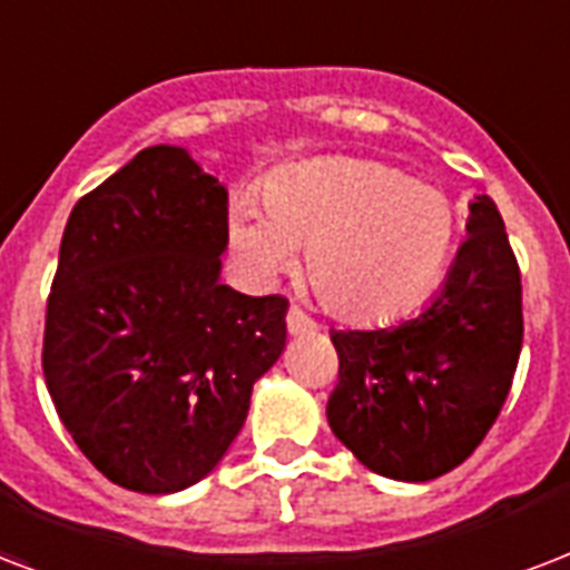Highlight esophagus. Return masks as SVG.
<instances>
[{"instance_id": "esophagus-1", "label": "esophagus", "mask_w": 570, "mask_h": 570, "mask_svg": "<svg viewBox=\"0 0 570 570\" xmlns=\"http://www.w3.org/2000/svg\"><path fill=\"white\" fill-rule=\"evenodd\" d=\"M286 332L289 334L316 332V323L307 314H302L298 307H289V311H286Z\"/></svg>"}]
</instances>
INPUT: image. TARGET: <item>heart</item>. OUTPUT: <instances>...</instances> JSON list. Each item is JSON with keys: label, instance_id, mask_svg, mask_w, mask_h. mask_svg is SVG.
<instances>
[{"label": "heart", "instance_id": "1", "mask_svg": "<svg viewBox=\"0 0 570 570\" xmlns=\"http://www.w3.org/2000/svg\"><path fill=\"white\" fill-rule=\"evenodd\" d=\"M454 233L440 188L362 158L284 167L263 197L242 194L229 208V245L250 284H272L307 250V284L343 320H391L419 304L445 272Z\"/></svg>", "mask_w": 570, "mask_h": 570}]
</instances>
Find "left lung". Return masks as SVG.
<instances>
[{
	"mask_svg": "<svg viewBox=\"0 0 570 570\" xmlns=\"http://www.w3.org/2000/svg\"><path fill=\"white\" fill-rule=\"evenodd\" d=\"M466 242L419 314L373 332H332L341 358L325 415L376 475L430 481L488 436L523 346L520 268L497 203H469Z\"/></svg>",
	"mask_w": 570,
	"mask_h": 570,
	"instance_id": "left-lung-1",
	"label": "left lung"
}]
</instances>
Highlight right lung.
I'll return each instance as SVG.
<instances>
[{"label": "right lung", "instance_id": "right-lung-1", "mask_svg": "<svg viewBox=\"0 0 570 570\" xmlns=\"http://www.w3.org/2000/svg\"><path fill=\"white\" fill-rule=\"evenodd\" d=\"M227 188L149 146L73 206L43 325V380L112 484L179 493L220 463L286 346V298L220 284Z\"/></svg>", "mask_w": 570, "mask_h": 570}]
</instances>
